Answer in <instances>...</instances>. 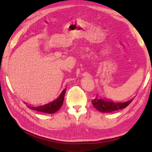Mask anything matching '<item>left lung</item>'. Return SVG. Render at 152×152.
<instances>
[{
  "label": "left lung",
  "instance_id": "1",
  "mask_svg": "<svg viewBox=\"0 0 152 152\" xmlns=\"http://www.w3.org/2000/svg\"><path fill=\"white\" fill-rule=\"evenodd\" d=\"M133 99L125 102H114L96 96L95 99L92 100L91 102L93 106L99 112L108 113L126 108L133 101Z\"/></svg>",
  "mask_w": 152,
  "mask_h": 152
}]
</instances>
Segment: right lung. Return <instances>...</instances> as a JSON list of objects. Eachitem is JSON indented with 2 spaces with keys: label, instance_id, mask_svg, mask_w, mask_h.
Wrapping results in <instances>:
<instances>
[{
  "label": "right lung",
  "instance_id": "right-lung-1",
  "mask_svg": "<svg viewBox=\"0 0 152 152\" xmlns=\"http://www.w3.org/2000/svg\"><path fill=\"white\" fill-rule=\"evenodd\" d=\"M65 92L66 88L61 93L59 97H57V99L55 100V101L48 103L47 104L41 105L39 106H33V107L27 106V107L29 108L30 109L33 110H36L38 112L47 113V114H53V113L56 112L61 107V106H62Z\"/></svg>",
  "mask_w": 152,
  "mask_h": 152
}]
</instances>
